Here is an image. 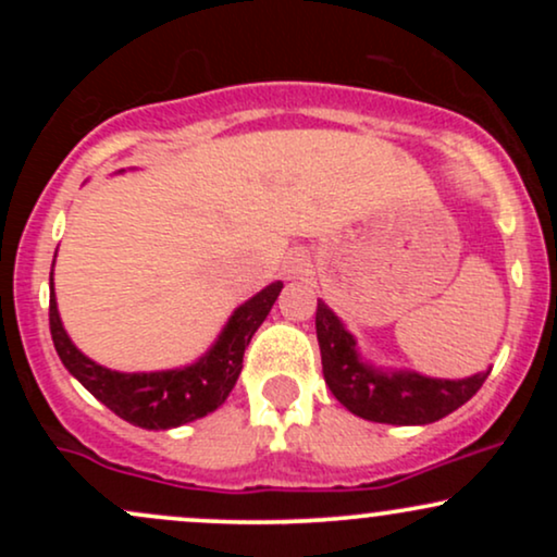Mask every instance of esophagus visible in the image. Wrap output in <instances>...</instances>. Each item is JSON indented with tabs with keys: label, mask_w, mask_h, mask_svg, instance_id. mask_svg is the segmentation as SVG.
Instances as JSON below:
<instances>
[{
	"label": "esophagus",
	"mask_w": 557,
	"mask_h": 557,
	"mask_svg": "<svg viewBox=\"0 0 557 557\" xmlns=\"http://www.w3.org/2000/svg\"><path fill=\"white\" fill-rule=\"evenodd\" d=\"M309 270V259L304 257V253H290V259H287V277H298V274H304Z\"/></svg>",
	"instance_id": "obj_1"
}]
</instances>
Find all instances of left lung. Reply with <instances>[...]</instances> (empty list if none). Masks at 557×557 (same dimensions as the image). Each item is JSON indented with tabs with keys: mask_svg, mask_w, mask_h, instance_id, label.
<instances>
[{
	"mask_svg": "<svg viewBox=\"0 0 557 557\" xmlns=\"http://www.w3.org/2000/svg\"><path fill=\"white\" fill-rule=\"evenodd\" d=\"M322 374L337 400L356 417L395 426H424L461 408L484 385L487 372L440 380L411 369H382L361 356L359 343L324 300L317 304Z\"/></svg>",
	"mask_w": 557,
	"mask_h": 557,
	"instance_id": "left-lung-1",
	"label": "left lung"
}]
</instances>
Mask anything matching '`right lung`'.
<instances>
[{"label":"right lung","mask_w":557,"mask_h":557,"mask_svg":"<svg viewBox=\"0 0 557 557\" xmlns=\"http://www.w3.org/2000/svg\"><path fill=\"white\" fill-rule=\"evenodd\" d=\"M123 172V170H120ZM49 330L57 356L65 369L81 382L96 400L104 403L120 419L131 421L140 430H175L207 413L216 411L227 400L230 389L238 382L243 369V354L251 343L253 332L261 327L272 311L283 283L267 285L257 296L230 314L212 348L198 356L194 363L159 372H114L88 359L78 345L70 341L65 324L60 319L54 296V264L49 277Z\"/></svg>","instance_id":"right-lung-1"}]
</instances>
